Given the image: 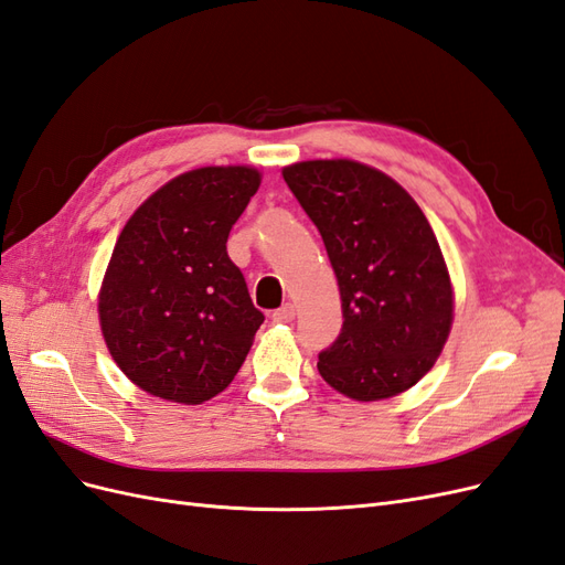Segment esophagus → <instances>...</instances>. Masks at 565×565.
<instances>
[{
    "mask_svg": "<svg viewBox=\"0 0 565 565\" xmlns=\"http://www.w3.org/2000/svg\"><path fill=\"white\" fill-rule=\"evenodd\" d=\"M273 322H292L295 320V306L292 303H285L280 306L278 311H273Z\"/></svg>",
    "mask_w": 565,
    "mask_h": 565,
    "instance_id": "esophagus-1",
    "label": "esophagus"
}]
</instances>
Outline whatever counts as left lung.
<instances>
[{
	"label": "left lung",
	"mask_w": 565,
	"mask_h": 565,
	"mask_svg": "<svg viewBox=\"0 0 565 565\" xmlns=\"http://www.w3.org/2000/svg\"><path fill=\"white\" fill-rule=\"evenodd\" d=\"M282 179L339 282L344 324L318 372L353 401L398 396L434 367L452 324V285L429 221L403 185L361 162H297Z\"/></svg>",
	"instance_id": "left-lung-1"
}]
</instances>
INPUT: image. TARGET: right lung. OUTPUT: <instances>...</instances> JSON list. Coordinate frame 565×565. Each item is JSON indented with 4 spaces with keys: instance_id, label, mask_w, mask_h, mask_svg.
Returning a JSON list of instances; mask_svg holds the SVG:
<instances>
[{
    "instance_id": "1",
    "label": "right lung",
    "mask_w": 565,
    "mask_h": 565,
    "mask_svg": "<svg viewBox=\"0 0 565 565\" xmlns=\"http://www.w3.org/2000/svg\"><path fill=\"white\" fill-rule=\"evenodd\" d=\"M262 183L252 167H202L152 193L119 233L98 295L113 361L150 396L200 405L245 363L264 313L226 252Z\"/></svg>"
}]
</instances>
